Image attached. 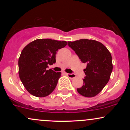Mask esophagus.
<instances>
[{"instance_id":"1","label":"esophagus","mask_w":130,"mask_h":130,"mask_svg":"<svg viewBox=\"0 0 130 130\" xmlns=\"http://www.w3.org/2000/svg\"><path fill=\"white\" fill-rule=\"evenodd\" d=\"M66 75L69 77V78H71V79H73V78H75L76 77L75 75L73 74V73H66Z\"/></svg>"}]
</instances>
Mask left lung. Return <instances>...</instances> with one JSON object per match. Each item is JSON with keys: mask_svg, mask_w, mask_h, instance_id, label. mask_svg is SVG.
Segmentation results:
<instances>
[{"mask_svg": "<svg viewBox=\"0 0 130 130\" xmlns=\"http://www.w3.org/2000/svg\"><path fill=\"white\" fill-rule=\"evenodd\" d=\"M82 63H87L84 70V85L77 90L80 95L92 98L98 95L108 82L112 70V57L107 48L97 41L82 39L69 41Z\"/></svg>", "mask_w": 130, "mask_h": 130, "instance_id": "left-lung-1", "label": "left lung"}]
</instances>
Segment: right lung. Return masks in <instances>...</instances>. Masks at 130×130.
<instances>
[{"label":"right lung","instance_id":"1","mask_svg":"<svg viewBox=\"0 0 130 130\" xmlns=\"http://www.w3.org/2000/svg\"><path fill=\"white\" fill-rule=\"evenodd\" d=\"M66 45L65 41L38 39L24 47L18 61L19 75L30 94L43 98L54 90L61 72L47 68L56 62L57 51Z\"/></svg>","mask_w":130,"mask_h":130}]
</instances>
